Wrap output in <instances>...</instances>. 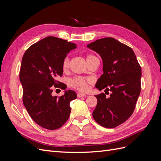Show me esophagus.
I'll use <instances>...</instances> for the list:
<instances>
[{
  "label": "esophagus",
  "mask_w": 161,
  "mask_h": 161,
  "mask_svg": "<svg viewBox=\"0 0 161 161\" xmlns=\"http://www.w3.org/2000/svg\"><path fill=\"white\" fill-rule=\"evenodd\" d=\"M86 95L85 93H82V92H78L77 93V97H85Z\"/></svg>",
  "instance_id": "esophagus-1"
}]
</instances>
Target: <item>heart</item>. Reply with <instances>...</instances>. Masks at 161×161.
I'll return each instance as SVG.
<instances>
[{"label":"heart","mask_w":161,"mask_h":161,"mask_svg":"<svg viewBox=\"0 0 161 161\" xmlns=\"http://www.w3.org/2000/svg\"><path fill=\"white\" fill-rule=\"evenodd\" d=\"M95 58L96 57L92 54H86L85 56L87 63ZM62 66L63 71L66 72L69 70V66H70V59L68 56H66L64 59V60H63ZM70 82V85L73 87V88H75L80 91H86L88 90L89 85L91 83L92 80L89 79H86V78L77 76L72 79Z\"/></svg>","instance_id":"b5f03b06"}]
</instances>
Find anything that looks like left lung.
Masks as SVG:
<instances>
[{
	"instance_id": "8db88e82",
	"label": "left lung",
	"mask_w": 161,
	"mask_h": 161,
	"mask_svg": "<svg viewBox=\"0 0 161 161\" xmlns=\"http://www.w3.org/2000/svg\"><path fill=\"white\" fill-rule=\"evenodd\" d=\"M103 60V74L95 87L111 92L95 95L97 104L92 117L99 125L113 128L133 114L141 90V68L131 47L113 37L99 39L87 45Z\"/></svg>"
}]
</instances>
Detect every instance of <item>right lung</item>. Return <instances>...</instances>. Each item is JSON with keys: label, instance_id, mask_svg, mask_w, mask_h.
I'll list each match as a JSON object with an SVG mask.
<instances>
[{"label": "right lung", "instance_id": "1", "mask_svg": "<svg viewBox=\"0 0 161 161\" xmlns=\"http://www.w3.org/2000/svg\"><path fill=\"white\" fill-rule=\"evenodd\" d=\"M76 47L75 43L49 36L31 46L23 56L19 72L23 103L32 119L43 128H60L69 118L70 103L76 98V92L65 91L59 97L52 96V92L53 85L66 89L57 79L62 76L66 54Z\"/></svg>", "mask_w": 161, "mask_h": 161}]
</instances>
